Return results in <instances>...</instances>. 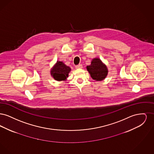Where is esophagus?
I'll return each instance as SVG.
<instances>
[{"mask_svg":"<svg viewBox=\"0 0 154 154\" xmlns=\"http://www.w3.org/2000/svg\"><path fill=\"white\" fill-rule=\"evenodd\" d=\"M75 68L76 69H81V68H82V65H81V64H79V65L75 66Z\"/></svg>","mask_w":154,"mask_h":154,"instance_id":"obj_1","label":"esophagus"}]
</instances>
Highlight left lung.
Segmentation results:
<instances>
[{
    "label": "left lung",
    "mask_w": 154,
    "mask_h": 154,
    "mask_svg": "<svg viewBox=\"0 0 154 154\" xmlns=\"http://www.w3.org/2000/svg\"><path fill=\"white\" fill-rule=\"evenodd\" d=\"M87 69L92 79L95 81L103 80L108 74L107 66L99 58L93 59L91 64L87 66Z\"/></svg>",
    "instance_id": "left-lung-1"
}]
</instances>
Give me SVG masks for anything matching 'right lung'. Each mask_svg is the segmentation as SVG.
<instances>
[{"label": "right lung", "mask_w": 154, "mask_h": 154, "mask_svg": "<svg viewBox=\"0 0 154 154\" xmlns=\"http://www.w3.org/2000/svg\"><path fill=\"white\" fill-rule=\"evenodd\" d=\"M70 71V67L66 66L63 62L57 61L52 68L50 72L52 77L55 80L60 81L66 80Z\"/></svg>", "instance_id": "obj_1"}]
</instances>
